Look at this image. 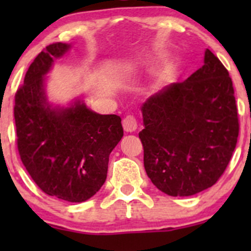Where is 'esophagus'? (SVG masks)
Instances as JSON below:
<instances>
[{"label": "esophagus", "instance_id": "1", "mask_svg": "<svg viewBox=\"0 0 251 251\" xmlns=\"http://www.w3.org/2000/svg\"><path fill=\"white\" fill-rule=\"evenodd\" d=\"M123 126L126 132H135L137 130V120L133 116L128 115L123 120Z\"/></svg>", "mask_w": 251, "mask_h": 251}]
</instances>
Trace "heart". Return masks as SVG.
Masks as SVG:
<instances>
[{
	"mask_svg": "<svg viewBox=\"0 0 251 251\" xmlns=\"http://www.w3.org/2000/svg\"><path fill=\"white\" fill-rule=\"evenodd\" d=\"M161 59H163V55H153L151 58H149L148 60H146V62L143 63L144 70H146V72H151V70L156 67V64L160 63ZM171 77H173V70H171L170 68H166V69H164L163 72L158 75L153 88L154 90H156V88L161 87L163 85L168 83L169 81L171 80Z\"/></svg>",
	"mask_w": 251,
	"mask_h": 251,
	"instance_id": "1",
	"label": "heart"
}]
</instances>
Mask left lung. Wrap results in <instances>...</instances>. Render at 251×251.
Wrapping results in <instances>:
<instances>
[{
	"label": "left lung",
	"instance_id": "left-lung-1",
	"mask_svg": "<svg viewBox=\"0 0 251 251\" xmlns=\"http://www.w3.org/2000/svg\"><path fill=\"white\" fill-rule=\"evenodd\" d=\"M144 169L154 186L171 197L210 188L226 170L238 124L228 72L210 50L204 65L179 83H171L141 107Z\"/></svg>",
	"mask_w": 251,
	"mask_h": 251
}]
</instances>
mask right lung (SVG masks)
Here are the masks:
<instances>
[{"label":"right lung","instance_id":"add662e5","mask_svg":"<svg viewBox=\"0 0 251 251\" xmlns=\"http://www.w3.org/2000/svg\"><path fill=\"white\" fill-rule=\"evenodd\" d=\"M72 44L50 45L35 58L17 91L18 151L35 183L50 197L82 203L107 178L109 154L124 136L120 116L91 110L81 97L50 102L47 74Z\"/></svg>","mask_w":251,"mask_h":251}]
</instances>
